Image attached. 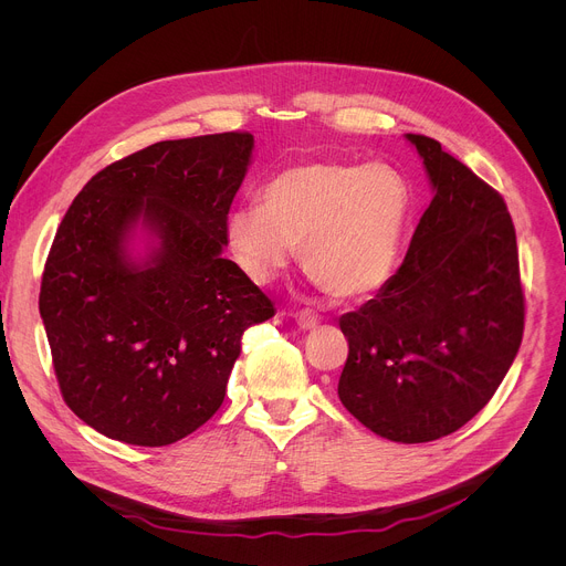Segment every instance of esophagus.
Returning <instances> with one entry per match:
<instances>
[{"instance_id": "obj_1", "label": "esophagus", "mask_w": 566, "mask_h": 566, "mask_svg": "<svg viewBox=\"0 0 566 566\" xmlns=\"http://www.w3.org/2000/svg\"><path fill=\"white\" fill-rule=\"evenodd\" d=\"M317 313L311 311V308H302L295 313V322L302 327V329H315L317 327Z\"/></svg>"}]
</instances>
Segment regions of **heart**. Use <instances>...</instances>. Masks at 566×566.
I'll use <instances>...</instances> for the list:
<instances>
[{"label": "heart", "mask_w": 566, "mask_h": 566, "mask_svg": "<svg viewBox=\"0 0 566 566\" xmlns=\"http://www.w3.org/2000/svg\"><path fill=\"white\" fill-rule=\"evenodd\" d=\"M408 217L410 186L394 168L306 160L275 172L260 188V206L234 208L226 239L255 282H271L300 249L322 291L360 300L389 280Z\"/></svg>", "instance_id": "1"}]
</instances>
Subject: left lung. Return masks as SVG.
Returning a JSON list of instances; mask_svg holds the SVG:
<instances>
[{"label": "left lung", "mask_w": 566, "mask_h": 566, "mask_svg": "<svg viewBox=\"0 0 566 566\" xmlns=\"http://www.w3.org/2000/svg\"><path fill=\"white\" fill-rule=\"evenodd\" d=\"M434 199L406 260L340 317L343 406L371 432L426 443L457 432L497 391L524 334L515 226L497 190L441 143L408 134Z\"/></svg>", "instance_id": "left-lung-1"}]
</instances>
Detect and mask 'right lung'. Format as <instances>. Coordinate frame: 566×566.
<instances>
[{"mask_svg":"<svg viewBox=\"0 0 566 566\" xmlns=\"http://www.w3.org/2000/svg\"><path fill=\"white\" fill-rule=\"evenodd\" d=\"M253 134L160 140L101 170L51 244L40 315L66 406L96 432L170 446L223 402L241 334L273 302L221 258ZM143 220L159 249L138 268L124 239Z\"/></svg>","mask_w":566,"mask_h":566,"instance_id":"1","label":"right lung"}]
</instances>
